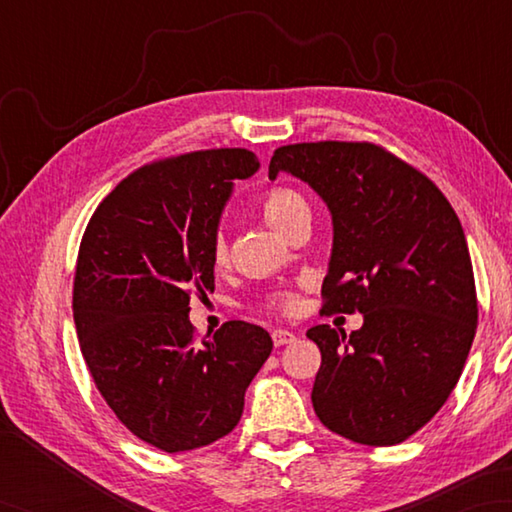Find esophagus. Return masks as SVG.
Here are the masks:
<instances>
[{
    "label": "esophagus",
    "instance_id": "esophagus-1",
    "mask_svg": "<svg viewBox=\"0 0 512 512\" xmlns=\"http://www.w3.org/2000/svg\"><path fill=\"white\" fill-rule=\"evenodd\" d=\"M292 341H295V334H292L290 330H273V343H275V347L288 345Z\"/></svg>",
    "mask_w": 512,
    "mask_h": 512
}]
</instances>
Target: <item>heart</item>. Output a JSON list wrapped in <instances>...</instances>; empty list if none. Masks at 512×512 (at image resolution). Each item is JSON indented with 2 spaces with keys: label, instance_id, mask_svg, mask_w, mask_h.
Instances as JSON below:
<instances>
[{
  "label": "heart",
  "instance_id": "1",
  "mask_svg": "<svg viewBox=\"0 0 512 512\" xmlns=\"http://www.w3.org/2000/svg\"><path fill=\"white\" fill-rule=\"evenodd\" d=\"M259 211H262L264 220L270 226H275L277 231L286 235L299 217L310 213V206L308 200L303 198L297 189L279 184V187L268 189L262 198H259ZM211 262L215 268H222L228 262V244L222 233H215L211 239ZM262 306L275 312H290L295 308V295L286 290H275L264 297Z\"/></svg>",
  "mask_w": 512,
  "mask_h": 512
}]
</instances>
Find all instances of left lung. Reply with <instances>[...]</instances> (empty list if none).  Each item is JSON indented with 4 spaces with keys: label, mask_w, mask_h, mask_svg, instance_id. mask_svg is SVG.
Returning <instances> with one entry per match:
<instances>
[{
    "label": "left lung",
    "mask_w": 512,
    "mask_h": 512,
    "mask_svg": "<svg viewBox=\"0 0 512 512\" xmlns=\"http://www.w3.org/2000/svg\"><path fill=\"white\" fill-rule=\"evenodd\" d=\"M306 180L332 211L323 312L363 314L347 336L308 339L321 367L312 405L339 436L391 447L420 431L458 385L477 330V292L462 224L420 169L367 140L277 147L268 176Z\"/></svg>",
    "instance_id": "1"
}]
</instances>
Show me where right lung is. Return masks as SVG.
<instances>
[{
  "mask_svg": "<svg viewBox=\"0 0 512 512\" xmlns=\"http://www.w3.org/2000/svg\"><path fill=\"white\" fill-rule=\"evenodd\" d=\"M257 167L242 147L151 160L85 226L72 290L85 365L116 418L160 451L228 436L273 352L259 325L226 321L198 341L189 321L191 297L215 288L211 239L233 180Z\"/></svg>",
  "mask_w": 512,
  "mask_h": 512,
  "instance_id": "right-lung-1",
  "label": "right lung"
}]
</instances>
